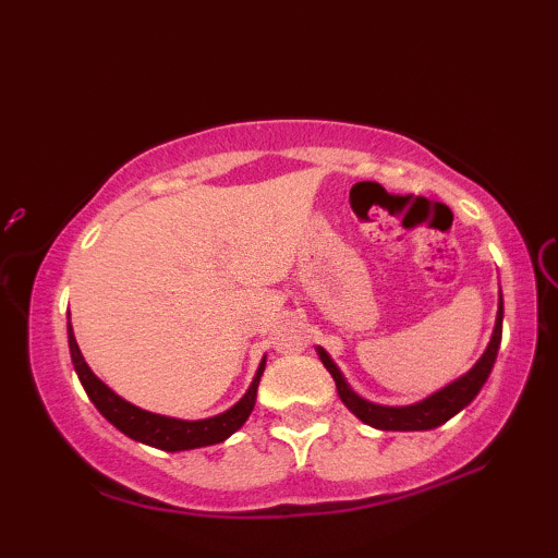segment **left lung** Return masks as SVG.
Masks as SVG:
<instances>
[{"mask_svg":"<svg viewBox=\"0 0 558 558\" xmlns=\"http://www.w3.org/2000/svg\"><path fill=\"white\" fill-rule=\"evenodd\" d=\"M500 338H502V294L498 302V317H495L490 345H487L483 357H480V361L472 365L462 378H457L454 384H449L441 388V391L432 393L429 399L411 403V407H380V403H371L361 399V396L345 384L340 368L332 363V357L327 355L323 348H317V355L319 361L325 363V368L330 371V376L335 378V386H338L342 403H345V407L353 411L361 422L384 432H426V429H437V426L449 422L454 414H460V411L480 393V388L485 386L487 376H490L495 357H498Z\"/></svg>","mask_w":558,"mask_h":558,"instance_id":"8db88e82","label":"left lung"}]
</instances>
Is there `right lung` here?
Instances as JSON below:
<instances>
[{"label":"right lung","mask_w":558,"mask_h":558,"mask_svg":"<svg viewBox=\"0 0 558 558\" xmlns=\"http://www.w3.org/2000/svg\"><path fill=\"white\" fill-rule=\"evenodd\" d=\"M68 345H71L73 368H75V373H78V378H81L83 388H86L88 399L94 401V407L101 411L104 418H109V422L117 426L119 432H124L126 437H132L134 441L165 449V452H182V449L210 447V445H218V441L228 439L233 432H239L241 426L246 424L251 411H254L258 380H262V373L266 365V357H264L262 365H258L254 380H251L246 396H243L239 403H233L231 409L223 411V414L201 418V422H185V418L151 414V411L134 407V403L121 399L119 393H113L101 378H96V373L88 368V363L83 361L71 323H68Z\"/></svg>","instance_id":"add662e5"}]
</instances>
